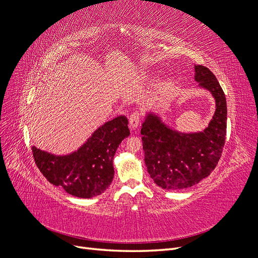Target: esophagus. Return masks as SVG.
<instances>
[{"instance_id":"34e87169","label":"esophagus","mask_w":258,"mask_h":258,"mask_svg":"<svg viewBox=\"0 0 258 258\" xmlns=\"http://www.w3.org/2000/svg\"><path fill=\"white\" fill-rule=\"evenodd\" d=\"M140 122H141V115H140V113L138 111H136L132 113L129 117V126L132 129H136V128H138Z\"/></svg>"}]
</instances>
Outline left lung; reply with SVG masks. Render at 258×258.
<instances>
[{"label":"left lung","mask_w":258,"mask_h":258,"mask_svg":"<svg viewBox=\"0 0 258 258\" xmlns=\"http://www.w3.org/2000/svg\"><path fill=\"white\" fill-rule=\"evenodd\" d=\"M195 80L215 98L216 110L209 126L198 134H179L157 116L148 114L141 135L144 160L153 181L163 189H185L209 176L220 160L227 128L225 93L215 75L195 66Z\"/></svg>","instance_id":"left-lung-1"}]
</instances>
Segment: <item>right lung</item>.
Returning <instances> with one entry per match:
<instances>
[{"label": "right lung", "instance_id": "add662e5", "mask_svg": "<svg viewBox=\"0 0 258 258\" xmlns=\"http://www.w3.org/2000/svg\"><path fill=\"white\" fill-rule=\"evenodd\" d=\"M130 135L124 116L98 128L76 152L56 156L32 146L37 168L49 183L79 198L102 194L113 181V158L117 147Z\"/></svg>", "mask_w": 258, "mask_h": 258}]
</instances>
